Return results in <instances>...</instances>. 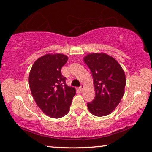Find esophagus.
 <instances>
[{
    "label": "esophagus",
    "mask_w": 152,
    "mask_h": 152,
    "mask_svg": "<svg viewBox=\"0 0 152 152\" xmlns=\"http://www.w3.org/2000/svg\"><path fill=\"white\" fill-rule=\"evenodd\" d=\"M83 88H84V86H83V85H81L80 87H79V89H80V91H83Z\"/></svg>",
    "instance_id": "obj_1"
}]
</instances>
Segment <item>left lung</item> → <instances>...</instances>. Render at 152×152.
I'll list each match as a JSON object with an SVG mask.
<instances>
[{
	"label": "left lung",
	"instance_id": "1",
	"mask_svg": "<svg viewBox=\"0 0 152 152\" xmlns=\"http://www.w3.org/2000/svg\"><path fill=\"white\" fill-rule=\"evenodd\" d=\"M91 72L96 91L94 100L87 103L95 116H106L117 107L124 94L126 76L119 63L104 53H91L84 57Z\"/></svg>",
	"mask_w": 152,
	"mask_h": 152
}]
</instances>
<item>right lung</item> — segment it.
<instances>
[{"mask_svg": "<svg viewBox=\"0 0 152 152\" xmlns=\"http://www.w3.org/2000/svg\"><path fill=\"white\" fill-rule=\"evenodd\" d=\"M68 57L63 54H48L33 63L28 78L31 94L37 105L51 118H61L69 112L76 94L66 85L61 68Z\"/></svg>", "mask_w": 152, "mask_h": 152, "instance_id": "obj_1", "label": "right lung"}]
</instances>
